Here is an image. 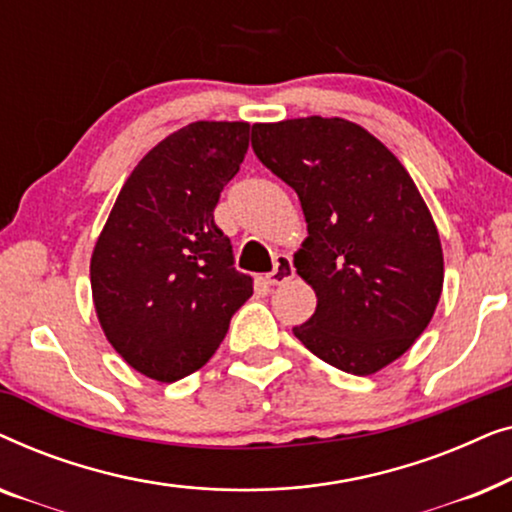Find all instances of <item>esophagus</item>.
<instances>
[{"label":"esophagus","instance_id":"esophagus-1","mask_svg":"<svg viewBox=\"0 0 512 512\" xmlns=\"http://www.w3.org/2000/svg\"><path fill=\"white\" fill-rule=\"evenodd\" d=\"M291 277H293L291 256L289 254H277L275 256V268H272V272L265 275V282H268L270 286H279V284L289 282Z\"/></svg>","mask_w":512,"mask_h":512}]
</instances>
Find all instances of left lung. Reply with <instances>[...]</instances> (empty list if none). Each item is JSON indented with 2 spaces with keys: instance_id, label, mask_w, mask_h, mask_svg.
<instances>
[{
  "instance_id": "1",
  "label": "left lung",
  "mask_w": 512,
  "mask_h": 512,
  "mask_svg": "<svg viewBox=\"0 0 512 512\" xmlns=\"http://www.w3.org/2000/svg\"><path fill=\"white\" fill-rule=\"evenodd\" d=\"M251 146L298 193L307 221L293 265L317 310L293 335L345 373L389 366L424 333L443 291L440 237L415 181L345 118L256 123Z\"/></svg>"
}]
</instances>
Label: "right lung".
<instances>
[{"mask_svg": "<svg viewBox=\"0 0 512 512\" xmlns=\"http://www.w3.org/2000/svg\"><path fill=\"white\" fill-rule=\"evenodd\" d=\"M249 132V123L198 121L153 146L95 244L97 319L111 347L151 380L177 382L205 366L254 293L214 221Z\"/></svg>", "mask_w": 512, "mask_h": 512, "instance_id": "1", "label": "right lung"}]
</instances>
